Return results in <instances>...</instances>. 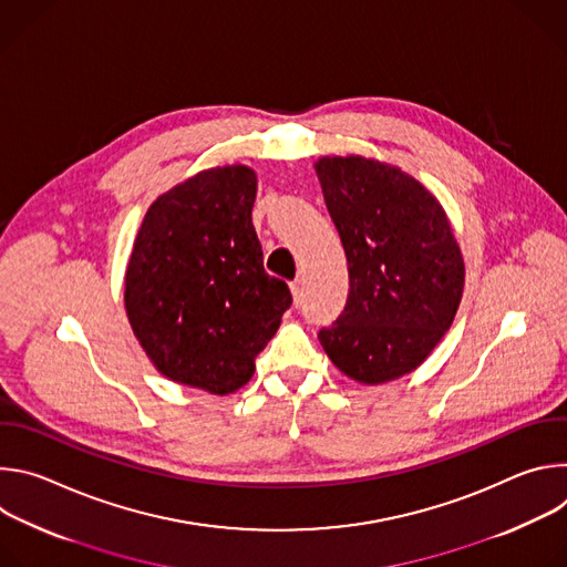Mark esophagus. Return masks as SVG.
I'll use <instances>...</instances> for the list:
<instances>
[{"label": "esophagus", "mask_w": 567, "mask_h": 567, "mask_svg": "<svg viewBox=\"0 0 567 567\" xmlns=\"http://www.w3.org/2000/svg\"><path fill=\"white\" fill-rule=\"evenodd\" d=\"M291 296H293V305L298 307V305H302V282L300 280H296L293 285H291Z\"/></svg>", "instance_id": "esophagus-1"}]
</instances>
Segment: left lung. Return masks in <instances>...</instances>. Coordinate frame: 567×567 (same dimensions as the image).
<instances>
[{
	"instance_id": "1",
	"label": "left lung",
	"mask_w": 567,
	"mask_h": 567,
	"mask_svg": "<svg viewBox=\"0 0 567 567\" xmlns=\"http://www.w3.org/2000/svg\"><path fill=\"white\" fill-rule=\"evenodd\" d=\"M313 171L341 235L350 289L322 350L350 379L381 385L417 370L453 326L464 258L440 199L372 156H320Z\"/></svg>"
}]
</instances>
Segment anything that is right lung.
Instances as JSON below:
<instances>
[{
	"instance_id": "1",
	"label": "right lung",
	"mask_w": 567,
	"mask_h": 567,
	"mask_svg": "<svg viewBox=\"0 0 567 567\" xmlns=\"http://www.w3.org/2000/svg\"><path fill=\"white\" fill-rule=\"evenodd\" d=\"M256 193L241 164L179 182L150 204L125 269V313L150 363L219 396L249 383L291 305L262 267Z\"/></svg>"
}]
</instances>
